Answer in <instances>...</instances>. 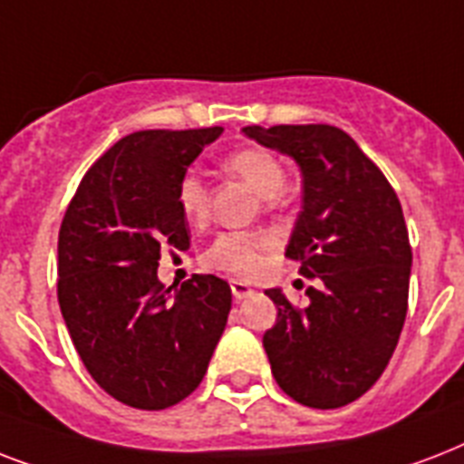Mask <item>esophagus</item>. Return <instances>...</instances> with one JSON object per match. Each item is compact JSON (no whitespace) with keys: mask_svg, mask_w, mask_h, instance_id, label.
Segmentation results:
<instances>
[{"mask_svg":"<svg viewBox=\"0 0 464 464\" xmlns=\"http://www.w3.org/2000/svg\"><path fill=\"white\" fill-rule=\"evenodd\" d=\"M231 291H233V298H236V301H246V298H250L255 294V289L250 286V284L238 282V279H233L231 282Z\"/></svg>","mask_w":464,"mask_h":464,"instance_id":"esophagus-1","label":"esophagus"}]
</instances>
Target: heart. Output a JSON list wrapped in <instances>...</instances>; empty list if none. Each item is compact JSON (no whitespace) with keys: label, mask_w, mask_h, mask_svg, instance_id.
Wrapping results in <instances>:
<instances>
[{"label":"heart","mask_w":464,"mask_h":464,"mask_svg":"<svg viewBox=\"0 0 464 464\" xmlns=\"http://www.w3.org/2000/svg\"><path fill=\"white\" fill-rule=\"evenodd\" d=\"M224 168L233 178H238L262 199L279 195L286 180L282 160L265 149L247 147L226 156ZM178 209L188 221H202L209 211V192L202 175L188 170L178 182ZM275 247V238L267 233H221L209 247V262L214 267L238 276L257 275L265 265V255Z\"/></svg>","instance_id":"1"}]
</instances>
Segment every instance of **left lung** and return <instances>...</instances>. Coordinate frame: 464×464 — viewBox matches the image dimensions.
Instances as JSON below:
<instances>
[{"mask_svg":"<svg viewBox=\"0 0 464 464\" xmlns=\"http://www.w3.org/2000/svg\"><path fill=\"white\" fill-rule=\"evenodd\" d=\"M291 156L304 175V207L286 257L320 279L296 308L267 289L276 323L262 344L279 388L313 410H337L373 388L395 352L410 296L411 247L402 204L381 168L332 125L243 127Z\"/></svg>","mask_w":464,"mask_h":464,"instance_id":"1","label":"left lung"}]
</instances>
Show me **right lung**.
<instances>
[{
	"label": "right lung",
	"mask_w": 464,
	"mask_h": 464,
	"mask_svg": "<svg viewBox=\"0 0 464 464\" xmlns=\"http://www.w3.org/2000/svg\"><path fill=\"white\" fill-rule=\"evenodd\" d=\"M224 127L127 134L86 170L62 218L57 298L91 378L134 410H166L202 382L231 286L159 282L160 247H189L178 182Z\"/></svg>",
	"instance_id": "obj_1"
}]
</instances>
